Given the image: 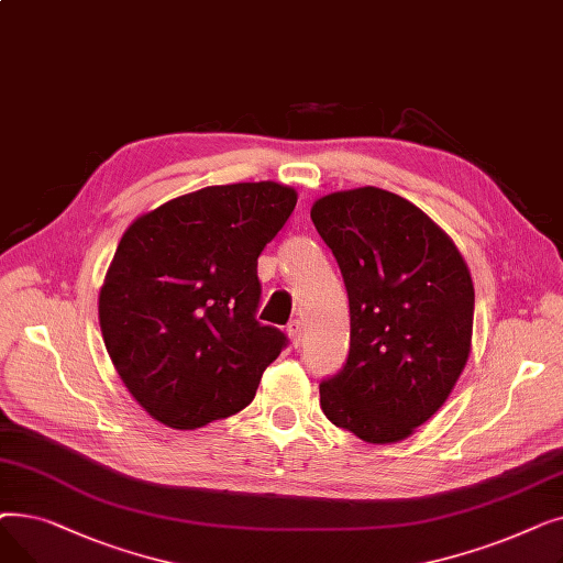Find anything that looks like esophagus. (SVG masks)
<instances>
[{"mask_svg":"<svg viewBox=\"0 0 563 563\" xmlns=\"http://www.w3.org/2000/svg\"><path fill=\"white\" fill-rule=\"evenodd\" d=\"M287 335H289V340H291L294 346H299L301 340H303V323H301L299 319H291V321L287 323Z\"/></svg>","mask_w":563,"mask_h":563,"instance_id":"34e87169","label":"esophagus"}]
</instances>
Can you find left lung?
<instances>
[{
  "label": "left lung",
  "instance_id": "left-lung-1",
  "mask_svg": "<svg viewBox=\"0 0 563 563\" xmlns=\"http://www.w3.org/2000/svg\"><path fill=\"white\" fill-rule=\"evenodd\" d=\"M349 294L344 367L321 380L335 427L372 445L408 438L448 401L467 363L470 269L420 207L376 187L335 191L310 210Z\"/></svg>",
  "mask_w": 563,
  "mask_h": 563
}]
</instances>
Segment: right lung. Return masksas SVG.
Wrapping results in <instances>:
<instances>
[{"mask_svg":"<svg viewBox=\"0 0 563 563\" xmlns=\"http://www.w3.org/2000/svg\"><path fill=\"white\" fill-rule=\"evenodd\" d=\"M297 191L278 183L205 187L141 214L100 289L109 358L147 416L198 429L246 408L287 344L262 327L257 257Z\"/></svg>","mask_w":563,"mask_h":563,"instance_id":"add662e5","label":"right lung"}]
</instances>
